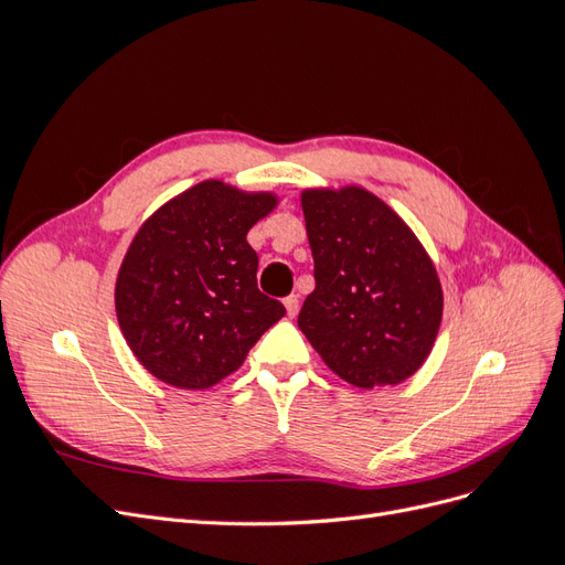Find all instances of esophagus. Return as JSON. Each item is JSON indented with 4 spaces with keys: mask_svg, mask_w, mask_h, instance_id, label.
<instances>
[{
    "mask_svg": "<svg viewBox=\"0 0 565 565\" xmlns=\"http://www.w3.org/2000/svg\"><path fill=\"white\" fill-rule=\"evenodd\" d=\"M282 303H285V309H287V316L295 318L297 311H299V297L297 295H289V297L282 299Z\"/></svg>",
    "mask_w": 565,
    "mask_h": 565,
    "instance_id": "1",
    "label": "esophagus"
}]
</instances>
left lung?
Masks as SVG:
<instances>
[{"label":"left lung","instance_id":"left-lung-1","mask_svg":"<svg viewBox=\"0 0 565 565\" xmlns=\"http://www.w3.org/2000/svg\"><path fill=\"white\" fill-rule=\"evenodd\" d=\"M301 210L316 289L301 306L299 330L358 388L413 377L443 318L438 273L417 235L361 185L309 188Z\"/></svg>","mask_w":565,"mask_h":565}]
</instances>
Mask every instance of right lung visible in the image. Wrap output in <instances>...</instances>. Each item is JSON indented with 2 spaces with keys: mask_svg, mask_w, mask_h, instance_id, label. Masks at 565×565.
<instances>
[{
  "mask_svg": "<svg viewBox=\"0 0 565 565\" xmlns=\"http://www.w3.org/2000/svg\"><path fill=\"white\" fill-rule=\"evenodd\" d=\"M273 193L202 181L146 218L119 266L115 311L131 353L177 388H210L243 365L285 306L256 287L247 233Z\"/></svg>",
  "mask_w": 565,
  "mask_h": 565,
  "instance_id": "obj_1",
  "label": "right lung"
}]
</instances>
